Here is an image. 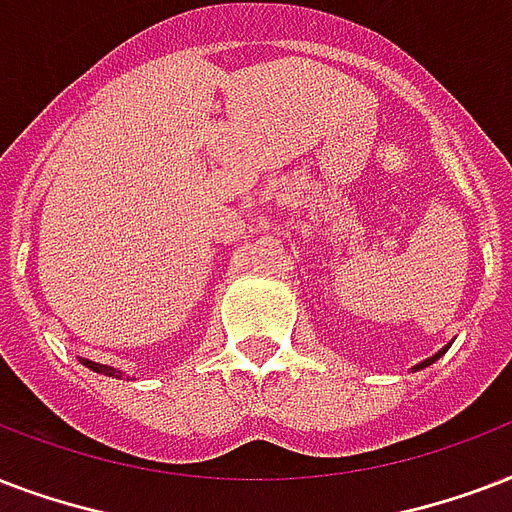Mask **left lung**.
<instances>
[{
  "label": "left lung",
  "mask_w": 512,
  "mask_h": 512,
  "mask_svg": "<svg viewBox=\"0 0 512 512\" xmlns=\"http://www.w3.org/2000/svg\"><path fill=\"white\" fill-rule=\"evenodd\" d=\"M433 360H438V355H435V358H430V360H425V363H422V366H417V368H425V366H430V363H433Z\"/></svg>",
  "instance_id": "left-lung-1"
}]
</instances>
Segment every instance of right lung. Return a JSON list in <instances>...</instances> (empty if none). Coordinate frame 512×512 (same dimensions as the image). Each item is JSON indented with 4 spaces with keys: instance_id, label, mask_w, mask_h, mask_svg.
<instances>
[{
    "instance_id": "1",
    "label": "right lung",
    "mask_w": 512,
    "mask_h": 512,
    "mask_svg": "<svg viewBox=\"0 0 512 512\" xmlns=\"http://www.w3.org/2000/svg\"><path fill=\"white\" fill-rule=\"evenodd\" d=\"M82 363H85L87 368H93L95 374H106V376H117V374H120V371H117V368L104 366V363H93V360H87V358H82Z\"/></svg>"
}]
</instances>
